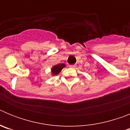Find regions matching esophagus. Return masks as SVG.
I'll return each mask as SVG.
<instances>
[{
    "instance_id": "esophagus-1",
    "label": "esophagus",
    "mask_w": 130,
    "mask_h": 130,
    "mask_svg": "<svg viewBox=\"0 0 130 130\" xmlns=\"http://www.w3.org/2000/svg\"><path fill=\"white\" fill-rule=\"evenodd\" d=\"M70 67L72 68H75L76 67V65H75V64L74 65H70Z\"/></svg>"
}]
</instances>
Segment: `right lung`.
<instances>
[{"label": "right lung", "instance_id": "right-lung-1", "mask_svg": "<svg viewBox=\"0 0 130 130\" xmlns=\"http://www.w3.org/2000/svg\"><path fill=\"white\" fill-rule=\"evenodd\" d=\"M66 65L64 64H58L57 65L53 66L51 68V75H58L60 72H61V70L64 68V67H66Z\"/></svg>", "mask_w": 130, "mask_h": 130}]
</instances>
